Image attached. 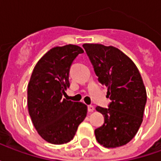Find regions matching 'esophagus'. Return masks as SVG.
I'll return each instance as SVG.
<instances>
[{"instance_id":"obj_1","label":"esophagus","mask_w":161,"mask_h":161,"mask_svg":"<svg viewBox=\"0 0 161 161\" xmlns=\"http://www.w3.org/2000/svg\"><path fill=\"white\" fill-rule=\"evenodd\" d=\"M94 106H92V105H88V111L89 112H93L94 111Z\"/></svg>"}]
</instances>
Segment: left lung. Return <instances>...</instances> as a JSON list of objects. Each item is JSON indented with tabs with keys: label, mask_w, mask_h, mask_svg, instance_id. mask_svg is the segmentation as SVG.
<instances>
[{
	"label": "left lung",
	"mask_w": 161,
	"mask_h": 161,
	"mask_svg": "<svg viewBox=\"0 0 161 161\" xmlns=\"http://www.w3.org/2000/svg\"><path fill=\"white\" fill-rule=\"evenodd\" d=\"M98 81L108 89V108L97 106L104 123L95 130L96 139L105 147L126 145L135 137L143 121L147 91L135 63L114 46L84 44Z\"/></svg>",
	"instance_id": "left-lung-1"
}]
</instances>
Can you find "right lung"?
<instances>
[{
  "label": "right lung",
  "instance_id": "obj_1",
  "mask_svg": "<svg viewBox=\"0 0 161 161\" xmlns=\"http://www.w3.org/2000/svg\"><path fill=\"white\" fill-rule=\"evenodd\" d=\"M84 50L75 45L56 46L40 58L27 86V106L39 135L52 144L73 139L86 117L87 106L67 101L62 96L70 86L69 73L73 60Z\"/></svg>",
  "mask_w": 161,
  "mask_h": 161
}]
</instances>
